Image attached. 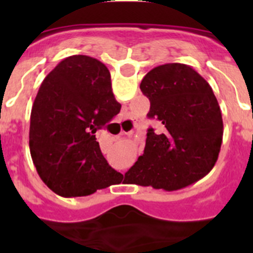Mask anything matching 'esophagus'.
Instances as JSON below:
<instances>
[{"instance_id": "34e87169", "label": "esophagus", "mask_w": 253, "mask_h": 253, "mask_svg": "<svg viewBox=\"0 0 253 253\" xmlns=\"http://www.w3.org/2000/svg\"><path fill=\"white\" fill-rule=\"evenodd\" d=\"M123 129L120 133H125V131H128V133H130L131 130L134 129V126H135V124H134L133 122H131L130 119H125L124 122H123Z\"/></svg>"}]
</instances>
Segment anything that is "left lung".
I'll list each match as a JSON object with an SVG mask.
<instances>
[{
  "label": "left lung",
  "instance_id": "obj_1",
  "mask_svg": "<svg viewBox=\"0 0 253 253\" xmlns=\"http://www.w3.org/2000/svg\"><path fill=\"white\" fill-rule=\"evenodd\" d=\"M149 99L148 118L162 131L148 129L144 153L125 177L130 184L180 190L208 175L223 140L220 107L210 84L187 64L166 63L140 82Z\"/></svg>",
  "mask_w": 253,
  "mask_h": 253
}]
</instances>
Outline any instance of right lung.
Returning <instances> with one entry per match:
<instances>
[{
    "instance_id": "1",
    "label": "right lung",
    "mask_w": 253,
    "mask_h": 253,
    "mask_svg": "<svg viewBox=\"0 0 253 253\" xmlns=\"http://www.w3.org/2000/svg\"><path fill=\"white\" fill-rule=\"evenodd\" d=\"M109 69L71 55L44 78L31 107L29 147L44 184L64 198L91 195L118 181L95 133L118 115Z\"/></svg>"
}]
</instances>
